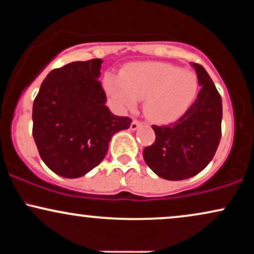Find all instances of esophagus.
I'll list each match as a JSON object with an SVG mask.
<instances>
[{
	"label": "esophagus",
	"mask_w": 254,
	"mask_h": 254,
	"mask_svg": "<svg viewBox=\"0 0 254 254\" xmlns=\"http://www.w3.org/2000/svg\"><path fill=\"white\" fill-rule=\"evenodd\" d=\"M142 124H143V123H142L141 121H138V119H133L132 123H131V127H130L131 130H137L139 127H141Z\"/></svg>",
	"instance_id": "34e87169"
}]
</instances>
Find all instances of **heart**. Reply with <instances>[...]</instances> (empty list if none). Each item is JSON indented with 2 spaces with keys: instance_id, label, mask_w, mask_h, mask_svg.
I'll list each match as a JSON object with an SVG mask.
<instances>
[{
  "instance_id": "heart-1",
  "label": "heart",
  "mask_w": 254,
  "mask_h": 254,
  "mask_svg": "<svg viewBox=\"0 0 254 254\" xmlns=\"http://www.w3.org/2000/svg\"><path fill=\"white\" fill-rule=\"evenodd\" d=\"M104 86L110 97L125 109H133L137 99H145L144 113L160 123L180 117L198 92L193 72L160 62L131 64L122 70V76L109 72Z\"/></svg>"
}]
</instances>
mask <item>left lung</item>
Here are the masks:
<instances>
[{"instance_id": "8db88e82", "label": "left lung", "mask_w": 254, "mask_h": 254, "mask_svg": "<svg viewBox=\"0 0 254 254\" xmlns=\"http://www.w3.org/2000/svg\"><path fill=\"white\" fill-rule=\"evenodd\" d=\"M202 86L194 103L178 121L153 125L155 142L143 150L145 164L159 177L184 180L208 166L221 139L222 99L200 64L192 63Z\"/></svg>"}]
</instances>
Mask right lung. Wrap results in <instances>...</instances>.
<instances>
[{"label":"right lung","instance_id":"add662e5","mask_svg":"<svg viewBox=\"0 0 254 254\" xmlns=\"http://www.w3.org/2000/svg\"><path fill=\"white\" fill-rule=\"evenodd\" d=\"M101 64L95 58L54 69L34 99V142L45 165L61 177H82L97 167L111 137L132 122L105 105L106 94L98 80Z\"/></svg>","mask_w":254,"mask_h":254}]
</instances>
